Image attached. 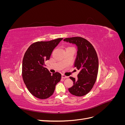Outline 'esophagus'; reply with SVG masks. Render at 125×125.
Returning <instances> with one entry per match:
<instances>
[{"instance_id":"34e87169","label":"esophagus","mask_w":125,"mask_h":125,"mask_svg":"<svg viewBox=\"0 0 125 125\" xmlns=\"http://www.w3.org/2000/svg\"><path fill=\"white\" fill-rule=\"evenodd\" d=\"M62 79H66V78H68V77H67V76H66V75H65L62 74Z\"/></svg>"}]
</instances>
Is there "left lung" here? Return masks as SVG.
Segmentation results:
<instances>
[{"mask_svg":"<svg viewBox=\"0 0 125 125\" xmlns=\"http://www.w3.org/2000/svg\"><path fill=\"white\" fill-rule=\"evenodd\" d=\"M63 41L74 44L77 46V55L74 67L79 71L77 80L70 79L73 82V86L68 89L69 92L77 96L88 94L96 81L99 70V59L93 45L81 37L66 38Z\"/></svg>","mask_w":125,"mask_h":125,"instance_id":"1","label":"left lung"}]
</instances>
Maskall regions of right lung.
I'll use <instances>...</instances> for the list:
<instances>
[{"mask_svg": "<svg viewBox=\"0 0 125 125\" xmlns=\"http://www.w3.org/2000/svg\"><path fill=\"white\" fill-rule=\"evenodd\" d=\"M63 39L47 42H37L31 44L25 52L22 61V78L29 92L40 99H46L54 93L60 81L59 73L52 74L45 68V62Z\"/></svg>", "mask_w": 125, "mask_h": 125, "instance_id": "1", "label": "right lung"}]
</instances>
